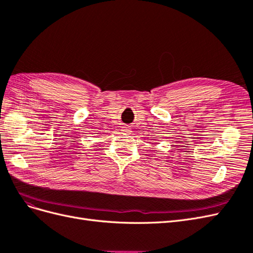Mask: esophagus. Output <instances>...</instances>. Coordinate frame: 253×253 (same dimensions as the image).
I'll use <instances>...</instances> for the list:
<instances>
[{
	"label": "esophagus",
	"instance_id": "esophagus-1",
	"mask_svg": "<svg viewBox=\"0 0 253 253\" xmlns=\"http://www.w3.org/2000/svg\"><path fill=\"white\" fill-rule=\"evenodd\" d=\"M122 132H124V133H129V132H131V127H129V126H124V127H122Z\"/></svg>",
	"mask_w": 253,
	"mask_h": 253
}]
</instances>
